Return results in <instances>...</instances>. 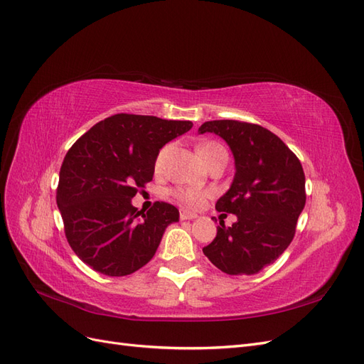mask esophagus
I'll use <instances>...</instances> for the list:
<instances>
[{"label":"esophagus","instance_id":"obj_1","mask_svg":"<svg viewBox=\"0 0 364 364\" xmlns=\"http://www.w3.org/2000/svg\"><path fill=\"white\" fill-rule=\"evenodd\" d=\"M180 218L183 221H188V220H195V218H198V215L193 213V212H188V210H181L180 212Z\"/></svg>","mask_w":364,"mask_h":364}]
</instances>
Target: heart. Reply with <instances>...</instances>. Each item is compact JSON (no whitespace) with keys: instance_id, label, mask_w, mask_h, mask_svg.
Masks as SVG:
<instances>
[{"instance_id":"1","label":"heart","mask_w":364,"mask_h":364,"mask_svg":"<svg viewBox=\"0 0 364 364\" xmlns=\"http://www.w3.org/2000/svg\"><path fill=\"white\" fill-rule=\"evenodd\" d=\"M171 144H166V146L159 152L157 155V160H155V169L161 171L166 157H168V154L171 151ZM220 151H225L223 144L220 143H215V141H209V143H203L198 146V154L201 155V159L204 160V163L207 164L210 161V159L216 152ZM172 195L175 196V200L178 201L181 205L184 207H192V209H196V207H200L207 196H209V192L207 191H201V189H191V188H178L172 192Z\"/></svg>"}]
</instances>
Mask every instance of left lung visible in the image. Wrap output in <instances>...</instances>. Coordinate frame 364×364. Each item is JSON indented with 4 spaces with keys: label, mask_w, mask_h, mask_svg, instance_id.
Instances as JSON below:
<instances>
[{
    "label": "left lung",
    "mask_w": 364,
    "mask_h": 364,
    "mask_svg": "<svg viewBox=\"0 0 364 364\" xmlns=\"http://www.w3.org/2000/svg\"><path fill=\"white\" fill-rule=\"evenodd\" d=\"M198 132L224 139L236 168L230 189L215 207L236 215L237 221L232 227L221 221L203 253L227 274H256L293 241L306 201L302 164L276 134L255 123L212 120Z\"/></svg>",
    "instance_id": "obj_1"
}]
</instances>
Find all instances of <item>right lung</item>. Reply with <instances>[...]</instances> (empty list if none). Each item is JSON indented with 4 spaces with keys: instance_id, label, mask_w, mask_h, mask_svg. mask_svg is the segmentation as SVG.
Listing matches in <instances>:
<instances>
[{
    "instance_id": "right-lung-1",
    "label": "right lung",
    "mask_w": 364,
    "mask_h": 364,
    "mask_svg": "<svg viewBox=\"0 0 364 364\" xmlns=\"http://www.w3.org/2000/svg\"><path fill=\"white\" fill-rule=\"evenodd\" d=\"M192 127L189 120L122 112L96 123L73 144L60 166L56 203L80 261L116 277L151 261L180 212L157 201L143 213L131 200L152 180L160 149Z\"/></svg>"
}]
</instances>
